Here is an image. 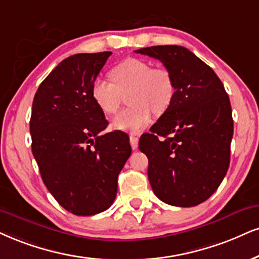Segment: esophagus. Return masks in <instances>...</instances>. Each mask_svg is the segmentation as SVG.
Wrapping results in <instances>:
<instances>
[{
    "mask_svg": "<svg viewBox=\"0 0 259 259\" xmlns=\"http://www.w3.org/2000/svg\"><path fill=\"white\" fill-rule=\"evenodd\" d=\"M130 143L131 146H132L133 150L138 149V143H139V138L136 136H130Z\"/></svg>",
    "mask_w": 259,
    "mask_h": 259,
    "instance_id": "34e87169",
    "label": "esophagus"
}]
</instances>
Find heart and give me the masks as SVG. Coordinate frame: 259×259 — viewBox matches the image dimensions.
<instances>
[{
    "mask_svg": "<svg viewBox=\"0 0 259 259\" xmlns=\"http://www.w3.org/2000/svg\"><path fill=\"white\" fill-rule=\"evenodd\" d=\"M111 81L97 78L91 88V96L97 107L107 115L119 110L123 95L130 105L114 119V127L138 132L151 120L152 111L162 114L174 100L175 85L170 72L151 67L138 59H127L110 71Z\"/></svg>",
    "mask_w": 259,
    "mask_h": 259,
    "instance_id": "obj_1",
    "label": "heart"
}]
</instances>
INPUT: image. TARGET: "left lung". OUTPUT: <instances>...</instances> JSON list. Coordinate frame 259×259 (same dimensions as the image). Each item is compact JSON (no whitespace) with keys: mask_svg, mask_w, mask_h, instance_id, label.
I'll return each instance as SVG.
<instances>
[{"mask_svg":"<svg viewBox=\"0 0 259 259\" xmlns=\"http://www.w3.org/2000/svg\"><path fill=\"white\" fill-rule=\"evenodd\" d=\"M136 53L159 60L175 85L170 107L139 139L150 185L169 205H198L218 190L229 167L233 117L227 92L186 48L156 46Z\"/></svg>","mask_w":259,"mask_h":259,"instance_id":"left-lung-1","label":"left lung"}]
</instances>
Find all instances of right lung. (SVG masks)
Instances as JSON below:
<instances>
[{
	"mask_svg": "<svg viewBox=\"0 0 259 259\" xmlns=\"http://www.w3.org/2000/svg\"><path fill=\"white\" fill-rule=\"evenodd\" d=\"M110 55L67 57L41 81L32 103L31 146L40 177L57 203L78 216L113 204L117 177L132 152L126 133H103L108 121L91 96Z\"/></svg>",
	"mask_w": 259,
	"mask_h": 259,
	"instance_id": "add662e5",
	"label": "right lung"
}]
</instances>
